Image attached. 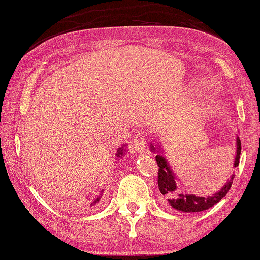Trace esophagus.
<instances>
[{
  "label": "esophagus",
  "mask_w": 260,
  "mask_h": 260,
  "mask_svg": "<svg viewBox=\"0 0 260 260\" xmlns=\"http://www.w3.org/2000/svg\"><path fill=\"white\" fill-rule=\"evenodd\" d=\"M133 146H134V150L138 153H143L144 151H145L146 137H145V135L142 133V131H139V133L135 136Z\"/></svg>",
  "instance_id": "esophagus-1"
}]
</instances>
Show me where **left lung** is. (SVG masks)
I'll list each match as a JSON object with an SVG mask.
<instances>
[{"label": "left lung", "mask_w": 260, "mask_h": 260, "mask_svg": "<svg viewBox=\"0 0 260 260\" xmlns=\"http://www.w3.org/2000/svg\"><path fill=\"white\" fill-rule=\"evenodd\" d=\"M150 150L155 155V161H157L159 170H158V187L160 193L162 194V201L167 208L182 211V213H198V211L207 210L210 207L216 205V203L225 197L229 191L235 174H231V177L228 179L226 182L223 187L216 193L208 195V197H199L195 194H187L185 191H181L177 185V179L172 171L171 166L167 162L166 158L164 157L162 146L159 142L151 143ZM241 139L237 136L236 137V155H235L234 169L238 166L239 164V155H241Z\"/></svg>", "instance_id": "obj_1"}]
</instances>
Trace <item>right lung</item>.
I'll use <instances>...</instances> for the list:
<instances>
[{
	"mask_svg": "<svg viewBox=\"0 0 260 260\" xmlns=\"http://www.w3.org/2000/svg\"><path fill=\"white\" fill-rule=\"evenodd\" d=\"M124 146H126V145H123L122 147H119V149L117 150V153H116V157H117V158H121L122 155L125 154L126 150L124 149ZM102 193H103V190H101V194H100L99 197L89 198V206L96 205V203L100 201V199H101V197H102ZM82 205H83V203H80V206H82ZM80 206H79V203H75V205H74V207H80Z\"/></svg>",
	"mask_w": 260,
	"mask_h": 260,
	"instance_id": "right-lung-1",
	"label": "right lung"
}]
</instances>
